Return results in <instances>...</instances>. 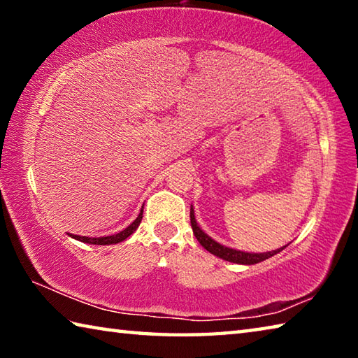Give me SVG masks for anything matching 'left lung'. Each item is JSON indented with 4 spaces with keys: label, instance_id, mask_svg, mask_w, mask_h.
<instances>
[{
    "label": "left lung",
    "instance_id": "obj_1",
    "mask_svg": "<svg viewBox=\"0 0 358 358\" xmlns=\"http://www.w3.org/2000/svg\"><path fill=\"white\" fill-rule=\"evenodd\" d=\"M191 227H192V232L196 235V238L199 243H201L205 250L208 252L215 254V256L221 257L224 260H229V262H234V264H241V265H254V264H259L262 262V260L268 259L271 256H275L280 251H282L284 248H280V250L276 251H270V252H245V251H237V250H232V248H227V246H222L215 241L213 238H210L207 234L203 232V230L197 226L196 222V217H194V210L191 207Z\"/></svg>",
    "mask_w": 358,
    "mask_h": 358
}]
</instances>
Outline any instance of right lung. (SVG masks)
Instances as JSON below:
<instances>
[{
    "mask_svg": "<svg viewBox=\"0 0 358 358\" xmlns=\"http://www.w3.org/2000/svg\"><path fill=\"white\" fill-rule=\"evenodd\" d=\"M142 213H143V210H141V213H138V216L136 217L134 222L129 224V226L126 227L124 230H121V232L115 234V235H108V237H99V238H90V237H80V235L71 234V237L78 240V241H83V243H92V245H113V243H120V241L126 240L131 234L136 232V229L138 227V224H141L142 217H143Z\"/></svg>",
    "mask_w": 358,
    "mask_h": 358,
    "instance_id": "obj_1",
    "label": "right lung"
}]
</instances>
